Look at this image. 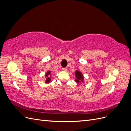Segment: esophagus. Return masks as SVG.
Here are the masks:
<instances>
[{
	"label": "esophagus",
	"instance_id": "obj_1",
	"mask_svg": "<svg viewBox=\"0 0 131 131\" xmlns=\"http://www.w3.org/2000/svg\"><path fill=\"white\" fill-rule=\"evenodd\" d=\"M62 70L63 71V72H66V71L67 70V68H62Z\"/></svg>",
	"mask_w": 131,
	"mask_h": 131
}]
</instances>
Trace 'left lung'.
Returning a JSON list of instances; mask_svg holds the SVG:
<instances>
[{"instance_id":"left-lung-1","label":"left lung","mask_w":131,"mask_h":131,"mask_svg":"<svg viewBox=\"0 0 131 131\" xmlns=\"http://www.w3.org/2000/svg\"><path fill=\"white\" fill-rule=\"evenodd\" d=\"M75 77H76V79H75V80L77 84H79V83L83 82L84 78L83 77V75L80 71L76 70V72L75 73Z\"/></svg>"}]
</instances>
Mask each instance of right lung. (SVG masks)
I'll return each instance as SVG.
<instances>
[{
  "label": "right lung",
  "mask_w": 131,
  "mask_h": 131,
  "mask_svg": "<svg viewBox=\"0 0 131 131\" xmlns=\"http://www.w3.org/2000/svg\"><path fill=\"white\" fill-rule=\"evenodd\" d=\"M50 74H51V71H48V72H47V73L45 75V78H46V80L45 81L46 83H49L51 81V78H50V77L51 75Z\"/></svg>",
  "instance_id": "1"
}]
</instances>
